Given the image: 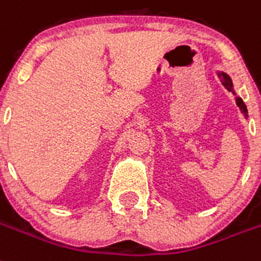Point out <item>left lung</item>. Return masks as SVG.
<instances>
[{"label":"left lung","instance_id":"8db88e82","mask_svg":"<svg viewBox=\"0 0 261 261\" xmlns=\"http://www.w3.org/2000/svg\"><path fill=\"white\" fill-rule=\"evenodd\" d=\"M218 77H219V79H221L222 84L225 85L226 89L230 90V92L232 93V94H235L234 85H232V80H231V79H230V76H227V74L223 73V72H218ZM235 101H237V105L239 106L240 112L243 113L244 118H246V119H247V118H248V112H247V108H246V105H244L243 99L240 98V97H235Z\"/></svg>","mask_w":261,"mask_h":261}]
</instances>
